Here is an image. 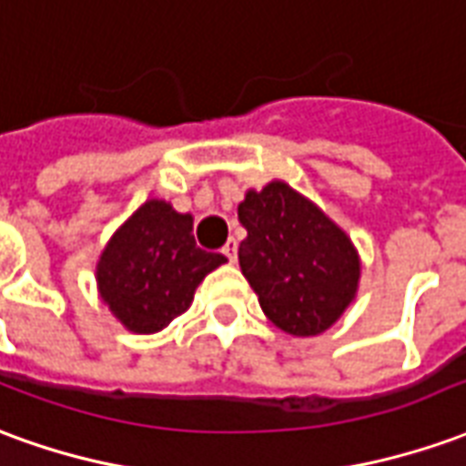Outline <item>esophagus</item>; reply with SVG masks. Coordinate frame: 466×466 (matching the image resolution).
<instances>
[{
	"label": "esophagus",
	"instance_id": "34e87169",
	"mask_svg": "<svg viewBox=\"0 0 466 466\" xmlns=\"http://www.w3.org/2000/svg\"><path fill=\"white\" fill-rule=\"evenodd\" d=\"M222 254L232 264L237 262V239H234V237H229V239H227V244H224V247H222Z\"/></svg>",
	"mask_w": 466,
	"mask_h": 466
}]
</instances>
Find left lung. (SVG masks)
<instances>
[{
  "label": "left lung",
  "mask_w": 466,
  "mask_h": 466,
  "mask_svg": "<svg viewBox=\"0 0 466 466\" xmlns=\"http://www.w3.org/2000/svg\"><path fill=\"white\" fill-rule=\"evenodd\" d=\"M239 222V267L267 319L292 337L327 332L360 289L350 234L284 179L247 189Z\"/></svg>",
  "instance_id": "obj_1"
}]
</instances>
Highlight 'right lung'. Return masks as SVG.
<instances>
[{
    "instance_id": "right-lung-1",
    "label": "right lung",
    "mask_w": 466,
    "mask_h": 466,
    "mask_svg": "<svg viewBox=\"0 0 466 466\" xmlns=\"http://www.w3.org/2000/svg\"><path fill=\"white\" fill-rule=\"evenodd\" d=\"M192 227V214L147 199L109 237L96 262V292L124 329L162 332L189 309L204 277L227 262L197 247Z\"/></svg>"
}]
</instances>
